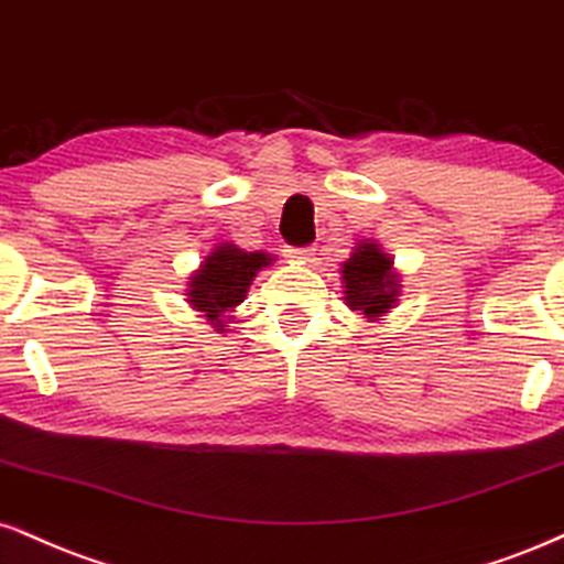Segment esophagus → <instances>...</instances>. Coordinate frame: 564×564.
Listing matches in <instances>:
<instances>
[{
    "label": "esophagus",
    "mask_w": 564,
    "mask_h": 564,
    "mask_svg": "<svg viewBox=\"0 0 564 564\" xmlns=\"http://www.w3.org/2000/svg\"><path fill=\"white\" fill-rule=\"evenodd\" d=\"M312 254H315V247H289L286 257L289 260H300V262H310Z\"/></svg>",
    "instance_id": "1"
}]
</instances>
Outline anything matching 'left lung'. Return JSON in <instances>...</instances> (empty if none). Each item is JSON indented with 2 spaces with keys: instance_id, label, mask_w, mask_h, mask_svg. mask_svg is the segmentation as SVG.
I'll return each instance as SVG.
<instances>
[{
  "instance_id": "8db88e82",
  "label": "left lung",
  "mask_w": 564,
  "mask_h": 564,
  "mask_svg": "<svg viewBox=\"0 0 564 564\" xmlns=\"http://www.w3.org/2000/svg\"><path fill=\"white\" fill-rule=\"evenodd\" d=\"M344 302L368 321H381L386 312L397 307L402 281L393 273V260L372 241L357 243L349 260L341 264Z\"/></svg>"
}]
</instances>
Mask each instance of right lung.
I'll use <instances>...</instances> for the list:
<instances>
[{"instance_id":"right-lung-1","label":"right lung","mask_w":564,"mask_h":564,"mask_svg":"<svg viewBox=\"0 0 564 564\" xmlns=\"http://www.w3.org/2000/svg\"><path fill=\"white\" fill-rule=\"evenodd\" d=\"M273 260L275 257L264 252H243L236 243H220L205 257L199 270H194L186 294L188 304L207 317L217 334H226V323L234 317L230 312L247 300L254 275Z\"/></svg>"}]
</instances>
